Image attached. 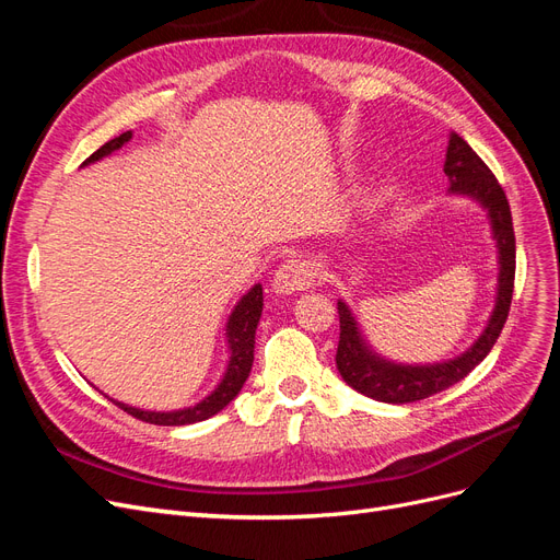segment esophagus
<instances>
[{
	"instance_id": "34e87169",
	"label": "esophagus",
	"mask_w": 560,
	"mask_h": 560,
	"mask_svg": "<svg viewBox=\"0 0 560 560\" xmlns=\"http://www.w3.org/2000/svg\"><path fill=\"white\" fill-rule=\"evenodd\" d=\"M316 272L310 262L302 260H285L272 279V291L277 295H295L304 288H310L314 281Z\"/></svg>"
}]
</instances>
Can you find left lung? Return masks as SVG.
Here are the masks:
<instances>
[{"label": "left lung", "mask_w": 560, "mask_h": 560, "mask_svg": "<svg viewBox=\"0 0 560 560\" xmlns=\"http://www.w3.org/2000/svg\"><path fill=\"white\" fill-rule=\"evenodd\" d=\"M444 174L448 178L451 195L470 197L489 215L491 234L498 248V288L493 312L475 345L460 355L442 360V363L405 365L376 353L363 332H360L349 304L339 300V347L335 355L337 370L351 388L378 402H417L458 384L460 378L470 374L489 355L510 314L514 293L516 242L508 197H504V190L500 188L493 172L486 167V162L456 132L448 135Z\"/></svg>", "instance_id": "1"}]
</instances>
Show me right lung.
I'll return each instance as SVG.
<instances>
[{
	"instance_id": "add662e5",
	"label": "right lung",
	"mask_w": 560,
	"mask_h": 560,
	"mask_svg": "<svg viewBox=\"0 0 560 560\" xmlns=\"http://www.w3.org/2000/svg\"><path fill=\"white\" fill-rule=\"evenodd\" d=\"M130 139H132V132H122L120 137L106 141L102 149H97L83 162V167L93 165V162L122 149ZM260 314H262V285L256 283L246 295H242V300L237 304H234V310L228 318L225 337H228L230 358H228V368H225L223 378L219 382V386H215L207 395V398L195 402L192 407L174 409V411H151V409H139V407L118 402V400L109 398V395H106V398H109L114 405H118L120 409L132 413L135 419L155 423V425H190V423L213 417V413H219L223 407H228L234 398H237V393L242 390L244 382L250 374V365H254V349H256V328H258Z\"/></svg>"
}]
</instances>
